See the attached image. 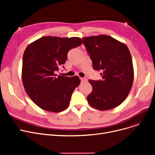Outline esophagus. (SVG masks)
I'll use <instances>...</instances> for the list:
<instances>
[{
	"instance_id": "esophagus-1",
	"label": "esophagus",
	"mask_w": 155,
	"mask_h": 155,
	"mask_svg": "<svg viewBox=\"0 0 155 155\" xmlns=\"http://www.w3.org/2000/svg\"><path fill=\"white\" fill-rule=\"evenodd\" d=\"M80 79L81 80V81H82V82H87V78L86 77H85V78L80 77Z\"/></svg>"
}]
</instances>
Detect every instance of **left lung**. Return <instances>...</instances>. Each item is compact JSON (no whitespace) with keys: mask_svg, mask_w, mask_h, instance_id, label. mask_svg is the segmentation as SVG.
<instances>
[{"mask_svg":"<svg viewBox=\"0 0 155 155\" xmlns=\"http://www.w3.org/2000/svg\"><path fill=\"white\" fill-rule=\"evenodd\" d=\"M92 61L93 68L101 70L102 80H89L92 91L88 104L100 110L117 107L127 98L134 80L132 57L127 46L111 36L102 35L82 38Z\"/></svg>","mask_w":155,"mask_h":155,"instance_id":"left-lung-1","label":"left lung"}]
</instances>
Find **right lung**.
<instances>
[{"label":"right lung","mask_w":155,"mask_h":155,"mask_svg":"<svg viewBox=\"0 0 155 155\" xmlns=\"http://www.w3.org/2000/svg\"><path fill=\"white\" fill-rule=\"evenodd\" d=\"M82 44L78 37L45 36L30 43L22 58V80L30 99L41 109L60 112L70 105L73 92L80 84L78 76L55 74L64 64L71 49Z\"/></svg>","instance_id":"right-lung-1"}]
</instances>
